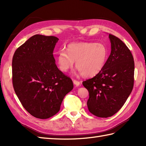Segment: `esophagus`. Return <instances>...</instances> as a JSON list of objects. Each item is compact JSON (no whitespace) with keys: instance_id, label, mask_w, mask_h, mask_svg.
<instances>
[{"instance_id":"obj_1","label":"esophagus","mask_w":146,"mask_h":146,"mask_svg":"<svg viewBox=\"0 0 146 146\" xmlns=\"http://www.w3.org/2000/svg\"><path fill=\"white\" fill-rule=\"evenodd\" d=\"M73 83L75 84L76 86H79L80 84V82L79 81H78V80H73Z\"/></svg>"}]
</instances>
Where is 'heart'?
Returning a JSON list of instances; mask_svg holds the SVG:
<instances>
[{
  "instance_id": "b5f03b06",
  "label": "heart",
  "mask_w": 146,
  "mask_h": 146,
  "mask_svg": "<svg viewBox=\"0 0 146 146\" xmlns=\"http://www.w3.org/2000/svg\"><path fill=\"white\" fill-rule=\"evenodd\" d=\"M108 55V48L102 43L73 42L67 46L66 51L58 52V63L61 71L66 72L76 61L78 72L85 77H92L103 70Z\"/></svg>"
}]
</instances>
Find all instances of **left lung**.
I'll return each instance as SVG.
<instances>
[{
  "label": "left lung",
  "mask_w": 146,
  "mask_h": 146,
  "mask_svg": "<svg viewBox=\"0 0 146 146\" xmlns=\"http://www.w3.org/2000/svg\"><path fill=\"white\" fill-rule=\"evenodd\" d=\"M111 53L100 73L83 82L88 90L87 106L94 115L107 118L116 113L131 94L134 83V61L130 49L109 34Z\"/></svg>",
  "instance_id": "8db88e82"
}]
</instances>
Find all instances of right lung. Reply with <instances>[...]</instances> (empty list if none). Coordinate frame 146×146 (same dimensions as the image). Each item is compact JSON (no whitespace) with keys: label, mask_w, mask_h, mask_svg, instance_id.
<instances>
[{"label":"right lung","mask_w":146,"mask_h":146,"mask_svg":"<svg viewBox=\"0 0 146 146\" xmlns=\"http://www.w3.org/2000/svg\"><path fill=\"white\" fill-rule=\"evenodd\" d=\"M59 39L36 35L15 50L12 85L22 105L38 119L56 114L64 96L73 88L69 76L58 69L53 51Z\"/></svg>","instance_id":"1"}]
</instances>
